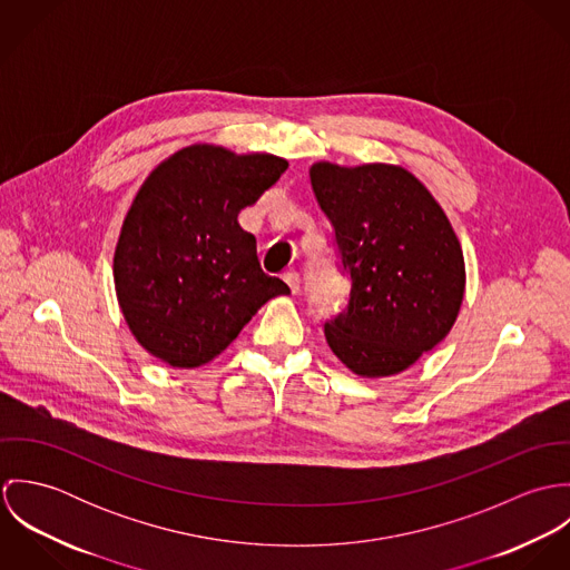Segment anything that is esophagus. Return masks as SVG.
<instances>
[{
  "mask_svg": "<svg viewBox=\"0 0 570 570\" xmlns=\"http://www.w3.org/2000/svg\"><path fill=\"white\" fill-rule=\"evenodd\" d=\"M283 278H285V283L289 285L292 294H298V292H301V276H298V272H287Z\"/></svg>",
  "mask_w": 570,
  "mask_h": 570,
  "instance_id": "esophagus-1",
  "label": "esophagus"
}]
</instances>
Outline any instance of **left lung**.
Segmentation results:
<instances>
[{"mask_svg":"<svg viewBox=\"0 0 570 570\" xmlns=\"http://www.w3.org/2000/svg\"><path fill=\"white\" fill-rule=\"evenodd\" d=\"M309 177L351 276L348 307L326 323V344L360 377L397 375L456 323L465 296L459 237L404 166L316 163Z\"/></svg>","mask_w":570,"mask_h":570,"instance_id":"1","label":"left lung"}]
</instances>
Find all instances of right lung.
I'll list each match as a JSON object with an SVG mask.
<instances>
[{"instance_id": "add662e5", "label": "right lung", "mask_w": 570, "mask_h": 570, "mask_svg": "<svg viewBox=\"0 0 570 570\" xmlns=\"http://www.w3.org/2000/svg\"><path fill=\"white\" fill-rule=\"evenodd\" d=\"M289 164L272 154L190 145L136 193L114 252L120 312L138 344L173 368L222 355L252 316L289 287L267 276L239 213Z\"/></svg>"}]
</instances>
